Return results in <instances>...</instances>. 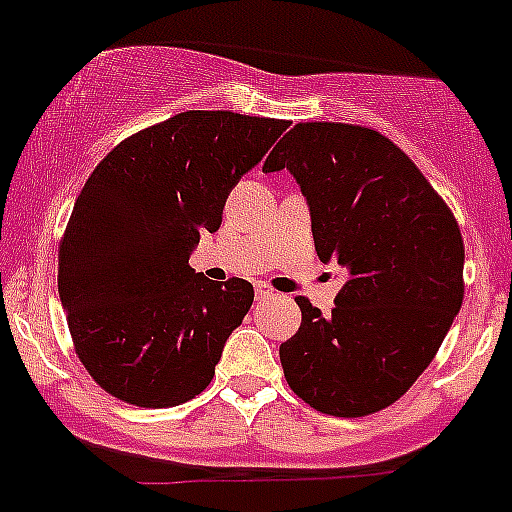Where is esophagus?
Here are the masks:
<instances>
[{"label":"esophagus","mask_w":512,"mask_h":512,"mask_svg":"<svg viewBox=\"0 0 512 512\" xmlns=\"http://www.w3.org/2000/svg\"><path fill=\"white\" fill-rule=\"evenodd\" d=\"M272 293H275V290H272L270 285H267V283H262V280H260V283H255V295H257V300L270 298Z\"/></svg>","instance_id":"obj_1"}]
</instances>
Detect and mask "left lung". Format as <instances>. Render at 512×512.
I'll use <instances>...</instances> for the list:
<instances>
[{
  "label": "left lung",
  "mask_w": 512,
  "mask_h": 512,
  "mask_svg": "<svg viewBox=\"0 0 512 512\" xmlns=\"http://www.w3.org/2000/svg\"><path fill=\"white\" fill-rule=\"evenodd\" d=\"M283 169L308 202L315 252L343 278L328 315L295 298L303 323L280 346L285 379L318 412L366 417L407 394L460 313V227L414 161L371 128L298 123L262 166Z\"/></svg>",
  "instance_id": "obj_1"
}]
</instances>
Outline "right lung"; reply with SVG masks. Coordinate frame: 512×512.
<instances>
[{
  "mask_svg": "<svg viewBox=\"0 0 512 512\" xmlns=\"http://www.w3.org/2000/svg\"><path fill=\"white\" fill-rule=\"evenodd\" d=\"M288 128L278 118L186 111L118 143L85 181L57 262V293L88 374L136 407L209 386L250 310L247 280L189 267L237 181Z\"/></svg>",
  "mask_w": 512,
  "mask_h": 512,
  "instance_id": "right-lung-1",
  "label": "right lung"
}]
</instances>
